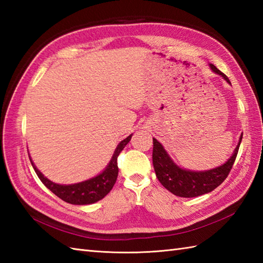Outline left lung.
I'll return each instance as SVG.
<instances>
[{
    "instance_id": "1",
    "label": "left lung",
    "mask_w": 263,
    "mask_h": 263,
    "mask_svg": "<svg viewBox=\"0 0 263 263\" xmlns=\"http://www.w3.org/2000/svg\"><path fill=\"white\" fill-rule=\"evenodd\" d=\"M210 68L217 74L221 76L227 82L231 83L227 76L218 70L214 64H210ZM241 141L242 136L239 138V142L235 152L224 165L205 172H191L180 168L177 165L173 163V160L167 155L163 146L156 139H153V164L156 176L161 183V185L173 194L177 195V197L194 198L209 193L219 186L230 174L234 161L236 159Z\"/></svg>"
}]
</instances>
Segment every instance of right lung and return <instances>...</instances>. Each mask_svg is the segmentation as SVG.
Listing matches in <instances>:
<instances>
[{
    "label": "right lung",
    "instance_id": "obj_1",
    "mask_svg": "<svg viewBox=\"0 0 263 263\" xmlns=\"http://www.w3.org/2000/svg\"><path fill=\"white\" fill-rule=\"evenodd\" d=\"M131 137L132 135L119 143L108 166L106 167V170L103 173H100L96 177L90 178V180L77 184H71V185H60V184L49 181L48 178H46L36 168L32 161H30L39 180L43 182L44 185L47 189L51 190L55 195H58L60 199L71 204H90L102 200L113 189L117 175H119L117 157H119L120 153L124 149L128 141L131 140Z\"/></svg>",
    "mask_w": 263,
    "mask_h": 263
}]
</instances>
